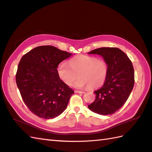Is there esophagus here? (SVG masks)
Wrapping results in <instances>:
<instances>
[{
    "mask_svg": "<svg viewBox=\"0 0 152 152\" xmlns=\"http://www.w3.org/2000/svg\"><path fill=\"white\" fill-rule=\"evenodd\" d=\"M75 93L83 94V93H85V92H83V91H75Z\"/></svg>",
    "mask_w": 152,
    "mask_h": 152,
    "instance_id": "obj_1",
    "label": "esophagus"
}]
</instances>
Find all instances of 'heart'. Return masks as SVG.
Segmentation results:
<instances>
[{
    "instance_id": "obj_1",
    "label": "heart",
    "mask_w": 152,
    "mask_h": 152,
    "mask_svg": "<svg viewBox=\"0 0 152 152\" xmlns=\"http://www.w3.org/2000/svg\"><path fill=\"white\" fill-rule=\"evenodd\" d=\"M60 79L67 85H72L77 75L79 79L74 83L76 88H83L89 86L91 88L100 87L106 81L108 73V65L105 60L97 57L82 55L72 58L69 65L61 62L58 67Z\"/></svg>"
}]
</instances>
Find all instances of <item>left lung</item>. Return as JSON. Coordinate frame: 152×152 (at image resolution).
Wrapping results in <instances>:
<instances>
[{
    "instance_id": "obj_1",
    "label": "left lung",
    "mask_w": 152,
    "mask_h": 152,
    "mask_svg": "<svg viewBox=\"0 0 152 152\" xmlns=\"http://www.w3.org/2000/svg\"><path fill=\"white\" fill-rule=\"evenodd\" d=\"M88 54L102 56L108 65V73L104 85L94 92L95 100L88 107L100 115H111L123 106L134 86L132 64L125 52L118 48L102 47Z\"/></svg>"
}]
</instances>
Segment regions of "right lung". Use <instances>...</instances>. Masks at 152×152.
<instances>
[{
    "mask_svg": "<svg viewBox=\"0 0 152 152\" xmlns=\"http://www.w3.org/2000/svg\"><path fill=\"white\" fill-rule=\"evenodd\" d=\"M72 55L48 45L37 46L21 58L15 81L24 103L40 118L60 115L74 94L57 71L59 64Z\"/></svg>",
    "mask_w": 152,
    "mask_h": 152,
    "instance_id": "obj_1",
    "label": "right lung"
}]
</instances>
